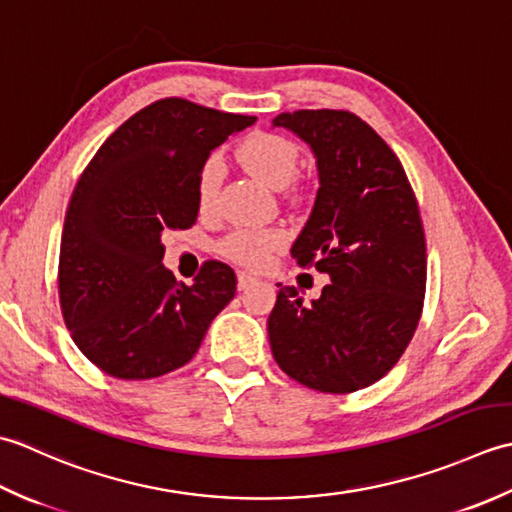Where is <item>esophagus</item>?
<instances>
[{
  "instance_id": "obj_1",
  "label": "esophagus",
  "mask_w": 512,
  "mask_h": 512,
  "mask_svg": "<svg viewBox=\"0 0 512 512\" xmlns=\"http://www.w3.org/2000/svg\"><path fill=\"white\" fill-rule=\"evenodd\" d=\"M254 283H256V278H254V276L245 274V271H238V289L245 291V289L252 287Z\"/></svg>"
}]
</instances>
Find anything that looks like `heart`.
Segmentation results:
<instances>
[{"mask_svg": "<svg viewBox=\"0 0 512 512\" xmlns=\"http://www.w3.org/2000/svg\"><path fill=\"white\" fill-rule=\"evenodd\" d=\"M238 156L245 168L271 187H285L298 172L300 150L285 134L278 132H254L241 143ZM223 161L210 156L196 176V205L201 212L214 210L218 190L223 183ZM296 194V187H294ZM287 234L280 227L269 229H236L218 243V252L245 267H263L280 247L285 245Z\"/></svg>", "mask_w": 512, "mask_h": 512, "instance_id": "b5f03b06", "label": "heart"}]
</instances>
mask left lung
Here are the masks:
<instances>
[{
    "label": "left lung",
    "mask_w": 512,
    "mask_h": 512,
    "mask_svg": "<svg viewBox=\"0 0 512 512\" xmlns=\"http://www.w3.org/2000/svg\"><path fill=\"white\" fill-rule=\"evenodd\" d=\"M318 159L314 212L291 247L300 267L331 283L302 305L278 285L267 329L289 378L322 393H353L384 378L422 318L426 241L413 187L398 156L349 110L283 112Z\"/></svg>",
    "instance_id": "obj_1"
}]
</instances>
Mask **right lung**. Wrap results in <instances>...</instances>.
<instances>
[{
	"mask_svg": "<svg viewBox=\"0 0 512 512\" xmlns=\"http://www.w3.org/2000/svg\"><path fill=\"white\" fill-rule=\"evenodd\" d=\"M256 117L159 99L119 125L79 176L59 249V305L79 351L119 380H152L194 358L236 294L205 260L194 285L161 265V236L196 223V176Z\"/></svg>",
	"mask_w": 512,
	"mask_h": 512,
	"instance_id": "right-lung-1",
	"label": "right lung"
}]
</instances>
